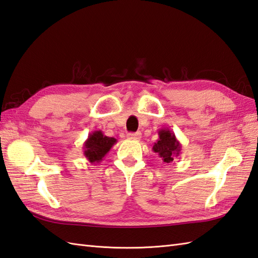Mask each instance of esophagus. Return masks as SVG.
I'll return each mask as SVG.
<instances>
[{"label": "esophagus", "mask_w": 258, "mask_h": 258, "mask_svg": "<svg viewBox=\"0 0 258 258\" xmlns=\"http://www.w3.org/2000/svg\"><path fill=\"white\" fill-rule=\"evenodd\" d=\"M127 136H128V139L141 140L142 134H141V132H136V133H128V134H127Z\"/></svg>", "instance_id": "1"}]
</instances>
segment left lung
<instances>
[{
	"mask_svg": "<svg viewBox=\"0 0 258 258\" xmlns=\"http://www.w3.org/2000/svg\"><path fill=\"white\" fill-rule=\"evenodd\" d=\"M158 135L159 139L154 144L153 152L157 153L165 163H171L173 158L178 157L181 153V144L177 140L175 133L169 128H160Z\"/></svg>",
	"mask_w": 258,
	"mask_h": 258,
	"instance_id": "8db88e82",
	"label": "left lung"
}]
</instances>
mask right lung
I'll return each mask as SVG.
<instances>
[{"instance_id": "1", "label": "right lung", "mask_w": 258, "mask_h": 258, "mask_svg": "<svg viewBox=\"0 0 258 258\" xmlns=\"http://www.w3.org/2000/svg\"><path fill=\"white\" fill-rule=\"evenodd\" d=\"M116 142V139L105 136L102 131H94L83 143V155L91 164L100 163Z\"/></svg>"}]
</instances>
